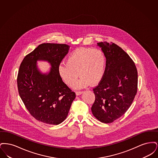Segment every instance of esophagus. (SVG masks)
Instances as JSON below:
<instances>
[{
	"instance_id": "34e87169",
	"label": "esophagus",
	"mask_w": 158,
	"mask_h": 158,
	"mask_svg": "<svg viewBox=\"0 0 158 158\" xmlns=\"http://www.w3.org/2000/svg\"><path fill=\"white\" fill-rule=\"evenodd\" d=\"M83 93V91H76V95H80Z\"/></svg>"
}]
</instances>
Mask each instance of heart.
I'll use <instances>...</instances> for the list:
<instances>
[{"mask_svg": "<svg viewBox=\"0 0 158 158\" xmlns=\"http://www.w3.org/2000/svg\"><path fill=\"white\" fill-rule=\"evenodd\" d=\"M106 57L98 48L81 47L70 53L66 63H61L58 67L61 78L66 85L71 86L79 75V79L73 83L75 88H81L97 84L102 79L105 72Z\"/></svg>", "mask_w": 158, "mask_h": 158, "instance_id": "obj_1", "label": "heart"}]
</instances>
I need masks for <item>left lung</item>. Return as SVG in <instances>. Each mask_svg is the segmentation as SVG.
Returning <instances> with one entry per match:
<instances>
[{"mask_svg":"<svg viewBox=\"0 0 158 158\" xmlns=\"http://www.w3.org/2000/svg\"><path fill=\"white\" fill-rule=\"evenodd\" d=\"M106 57L104 76L93 88L95 95L91 110L102 123L119 118L130 108L137 92L138 75L135 63L120 47L98 43Z\"/></svg>","mask_w":158,"mask_h":158,"instance_id":"1","label":"left lung"}]
</instances>
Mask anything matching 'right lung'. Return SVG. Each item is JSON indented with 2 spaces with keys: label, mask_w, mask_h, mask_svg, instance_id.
Masks as SVG:
<instances>
[{
  "label": "right lung",
  "mask_w": 158,
  "mask_h": 158,
  "mask_svg": "<svg viewBox=\"0 0 158 158\" xmlns=\"http://www.w3.org/2000/svg\"><path fill=\"white\" fill-rule=\"evenodd\" d=\"M69 48L66 44L43 43L28 54L19 66V95L31 115L45 124L58 125L64 120L76 97L75 92L63 82L58 72ZM38 60H47L51 64L48 75H42L37 70Z\"/></svg>",
  "instance_id": "1"
}]
</instances>
